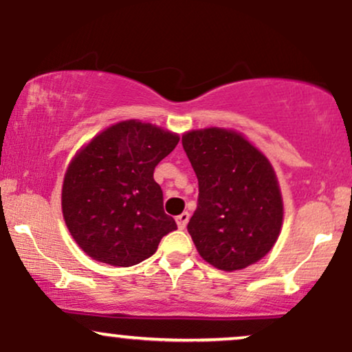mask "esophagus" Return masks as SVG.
Returning <instances> with one entry per match:
<instances>
[{"instance_id":"1","label":"esophagus","mask_w":352,"mask_h":352,"mask_svg":"<svg viewBox=\"0 0 352 352\" xmlns=\"http://www.w3.org/2000/svg\"><path fill=\"white\" fill-rule=\"evenodd\" d=\"M188 218H190V213H188V212H184V213H180V215L175 218V220H177V225H179V228H180V230H184L185 227H187V223H188Z\"/></svg>"}]
</instances>
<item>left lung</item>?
I'll list each match as a JSON object with an SVG mask.
<instances>
[{"label": "left lung", "instance_id": "left-lung-1", "mask_svg": "<svg viewBox=\"0 0 352 352\" xmlns=\"http://www.w3.org/2000/svg\"><path fill=\"white\" fill-rule=\"evenodd\" d=\"M199 179L187 230L200 256L223 272L256 263L276 243L283 200L268 159L243 135L210 127L182 137Z\"/></svg>", "mask_w": 352, "mask_h": 352}]
</instances>
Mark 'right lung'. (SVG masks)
<instances>
[{
    "mask_svg": "<svg viewBox=\"0 0 352 352\" xmlns=\"http://www.w3.org/2000/svg\"><path fill=\"white\" fill-rule=\"evenodd\" d=\"M179 140L157 125L124 120L80 148L64 175L63 215L82 252L125 268L152 256L177 230L153 170Z\"/></svg>",
    "mask_w": 352,
    "mask_h": 352,
    "instance_id": "1",
    "label": "right lung"
}]
</instances>
